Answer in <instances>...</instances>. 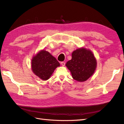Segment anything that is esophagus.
<instances>
[{
  "instance_id": "34e87169",
  "label": "esophagus",
  "mask_w": 124,
  "mask_h": 124,
  "mask_svg": "<svg viewBox=\"0 0 124 124\" xmlns=\"http://www.w3.org/2000/svg\"><path fill=\"white\" fill-rule=\"evenodd\" d=\"M61 65H62V66H65V62H61Z\"/></svg>"
}]
</instances>
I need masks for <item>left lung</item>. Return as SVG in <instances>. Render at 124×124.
<instances>
[{
    "label": "left lung",
    "instance_id": "obj_1",
    "mask_svg": "<svg viewBox=\"0 0 124 124\" xmlns=\"http://www.w3.org/2000/svg\"><path fill=\"white\" fill-rule=\"evenodd\" d=\"M96 60L94 54L85 48L73 51L72 59L66 64L73 78L81 82L86 81L92 76L96 70Z\"/></svg>",
    "mask_w": 124,
    "mask_h": 124
}]
</instances>
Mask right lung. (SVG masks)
<instances>
[{
    "label": "right lung",
    "mask_w": 124,
    "mask_h": 124,
    "mask_svg": "<svg viewBox=\"0 0 124 124\" xmlns=\"http://www.w3.org/2000/svg\"><path fill=\"white\" fill-rule=\"evenodd\" d=\"M32 72L43 81L48 79L59 62L48 52L42 50L32 57L31 60Z\"/></svg>",
    "instance_id": "obj_1"
}]
</instances>
